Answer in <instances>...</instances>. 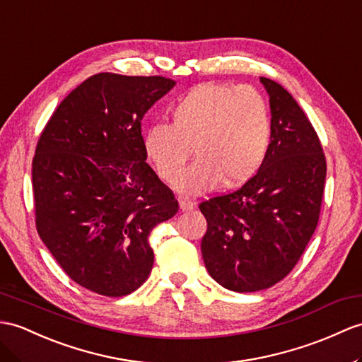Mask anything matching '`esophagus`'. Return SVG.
<instances>
[{"label": "esophagus", "instance_id": "1", "mask_svg": "<svg viewBox=\"0 0 362 362\" xmlns=\"http://www.w3.org/2000/svg\"><path fill=\"white\" fill-rule=\"evenodd\" d=\"M180 209H181L182 211L192 210V209H193V202L189 201V199H186V198H180Z\"/></svg>", "mask_w": 362, "mask_h": 362}]
</instances>
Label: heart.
I'll return each instance as SVG.
<instances>
[{"mask_svg":"<svg viewBox=\"0 0 362 362\" xmlns=\"http://www.w3.org/2000/svg\"><path fill=\"white\" fill-rule=\"evenodd\" d=\"M172 124L146 129L144 151L158 175L173 181L194 147L197 160L173 182L181 193H202L223 181L236 187L257 175L272 141L267 100L253 87L206 83L170 107Z\"/></svg>","mask_w":362,"mask_h":362,"instance_id":"b5f03b06","label":"heart"}]
</instances>
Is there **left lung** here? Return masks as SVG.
<instances>
[{
  "mask_svg": "<svg viewBox=\"0 0 362 362\" xmlns=\"http://www.w3.org/2000/svg\"><path fill=\"white\" fill-rule=\"evenodd\" d=\"M272 113V141L257 175L227 195L202 201L201 241L209 275L232 292L284 279L318 226L325 156L310 121L283 86L261 76Z\"/></svg>",
  "mask_w": 362,
  "mask_h": 362,
  "instance_id": "left-lung-1",
  "label": "left lung"
}]
</instances>
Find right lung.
<instances>
[{"label":"right lung","instance_id":"1","mask_svg":"<svg viewBox=\"0 0 362 362\" xmlns=\"http://www.w3.org/2000/svg\"><path fill=\"white\" fill-rule=\"evenodd\" d=\"M164 76L98 74L61 101L32 161L38 235L70 279L104 296L143 286L152 228L178 201L146 163L141 121L173 89Z\"/></svg>","mask_w":362,"mask_h":362}]
</instances>
